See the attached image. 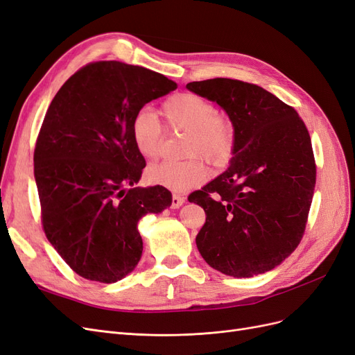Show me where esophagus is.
Listing matches in <instances>:
<instances>
[{"label": "esophagus", "mask_w": 355, "mask_h": 355, "mask_svg": "<svg viewBox=\"0 0 355 355\" xmlns=\"http://www.w3.org/2000/svg\"><path fill=\"white\" fill-rule=\"evenodd\" d=\"M184 202H185V197L184 196L173 194V197H171V209H179Z\"/></svg>", "instance_id": "esophagus-1"}]
</instances>
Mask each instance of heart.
Here are the masks:
<instances>
[{
    "instance_id": "1",
    "label": "heart",
    "mask_w": 355,
    "mask_h": 355,
    "mask_svg": "<svg viewBox=\"0 0 355 355\" xmlns=\"http://www.w3.org/2000/svg\"><path fill=\"white\" fill-rule=\"evenodd\" d=\"M164 125L170 132H187L184 153L191 157L184 161H161L148 168L153 184L175 192H185L201 185L207 178L202 157L213 166L227 164L235 144V127L231 118L218 112L210 101L194 93H178L161 106ZM136 151L145 159H155L163 146V127L149 110H139L130 124Z\"/></svg>"
}]
</instances>
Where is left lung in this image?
I'll use <instances>...</instances> for the list:
<instances>
[{"instance_id":"8db88e82","label":"left lung","mask_w":355,"mask_h":355,"mask_svg":"<svg viewBox=\"0 0 355 355\" xmlns=\"http://www.w3.org/2000/svg\"><path fill=\"white\" fill-rule=\"evenodd\" d=\"M187 89L216 102L235 127L230 167L188 197L207 216L196 239L198 252L231 277L271 271L302 240L314 196L306 125L292 106L256 84L213 78Z\"/></svg>"}]
</instances>
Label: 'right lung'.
<instances>
[{"label": "right lung", "mask_w": 355, "mask_h": 355, "mask_svg": "<svg viewBox=\"0 0 355 355\" xmlns=\"http://www.w3.org/2000/svg\"><path fill=\"white\" fill-rule=\"evenodd\" d=\"M176 89L151 69L102 60L75 72L49 106L34 151L41 222L83 278L110 284L130 274L144 250L137 222L171 204L164 187H135L146 164L130 124Z\"/></svg>", "instance_id": "1"}]
</instances>
